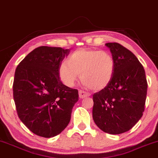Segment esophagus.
<instances>
[{"label": "esophagus", "instance_id": "34e87169", "mask_svg": "<svg viewBox=\"0 0 158 158\" xmlns=\"http://www.w3.org/2000/svg\"><path fill=\"white\" fill-rule=\"evenodd\" d=\"M79 98H85L86 97H89V96H90V94H89V93L85 92V91L79 90Z\"/></svg>", "mask_w": 158, "mask_h": 158}]
</instances>
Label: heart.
Segmentation results:
<instances>
[{
	"instance_id": "heart-1",
	"label": "heart",
	"mask_w": 158,
	"mask_h": 158,
	"mask_svg": "<svg viewBox=\"0 0 158 158\" xmlns=\"http://www.w3.org/2000/svg\"><path fill=\"white\" fill-rule=\"evenodd\" d=\"M115 68V60L110 53L81 48L70 55L67 62L60 64L58 74L68 87H73L80 74L85 86L101 90L111 82Z\"/></svg>"
}]
</instances>
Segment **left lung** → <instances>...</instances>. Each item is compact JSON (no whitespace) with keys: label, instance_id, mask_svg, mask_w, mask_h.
Listing matches in <instances>:
<instances>
[{"label":"left lung","instance_id":"8db88e82","mask_svg":"<svg viewBox=\"0 0 158 158\" xmlns=\"http://www.w3.org/2000/svg\"><path fill=\"white\" fill-rule=\"evenodd\" d=\"M115 60L111 82L93 96V118L103 132L121 134L132 129L143 115L147 94L144 68L128 49L117 43L105 44Z\"/></svg>","mask_w":158,"mask_h":158}]
</instances>
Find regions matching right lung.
Instances as JSON below:
<instances>
[{
	"label": "right lung",
	"mask_w": 158,
	"mask_h": 158,
	"mask_svg": "<svg viewBox=\"0 0 158 158\" xmlns=\"http://www.w3.org/2000/svg\"><path fill=\"white\" fill-rule=\"evenodd\" d=\"M70 49L40 46L30 52L15 73L13 97L20 121L37 135L52 138L70 122L78 90L62 84L58 74Z\"/></svg>",
	"instance_id": "obj_1"
}]
</instances>
